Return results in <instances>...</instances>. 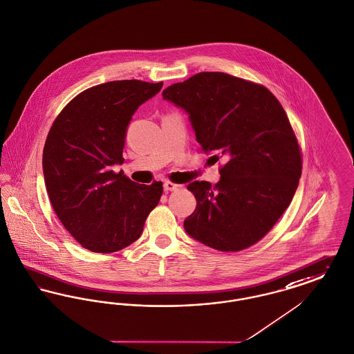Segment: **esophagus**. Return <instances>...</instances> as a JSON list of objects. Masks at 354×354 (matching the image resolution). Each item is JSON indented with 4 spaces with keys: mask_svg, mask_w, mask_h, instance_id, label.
I'll return each mask as SVG.
<instances>
[{
    "mask_svg": "<svg viewBox=\"0 0 354 354\" xmlns=\"http://www.w3.org/2000/svg\"><path fill=\"white\" fill-rule=\"evenodd\" d=\"M180 189H183V185H180V184H174V183H170V181H167L164 184L165 192H176V190H180Z\"/></svg>",
    "mask_w": 354,
    "mask_h": 354,
    "instance_id": "esophagus-1",
    "label": "esophagus"
}]
</instances>
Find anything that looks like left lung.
<instances>
[{"label":"left lung","mask_w":354,"mask_h":354,"mask_svg":"<svg viewBox=\"0 0 354 354\" xmlns=\"http://www.w3.org/2000/svg\"><path fill=\"white\" fill-rule=\"evenodd\" d=\"M162 97L185 109L201 150L225 161L216 185H187L197 206L184 221L186 233L221 252L257 243L292 203L302 170L279 100L263 85L220 72L192 75Z\"/></svg>","instance_id":"obj_1"}]
</instances>
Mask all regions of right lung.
<instances>
[{"instance_id": "right-lung-1", "label": "right lung", "mask_w": 354, "mask_h": 354, "mask_svg": "<svg viewBox=\"0 0 354 354\" xmlns=\"http://www.w3.org/2000/svg\"><path fill=\"white\" fill-rule=\"evenodd\" d=\"M161 88L140 80L95 85L77 94L48 133L42 169L50 204L91 252L113 253L136 241L162 196V183L136 184L113 170L124 162L131 115Z\"/></svg>"}]
</instances>
